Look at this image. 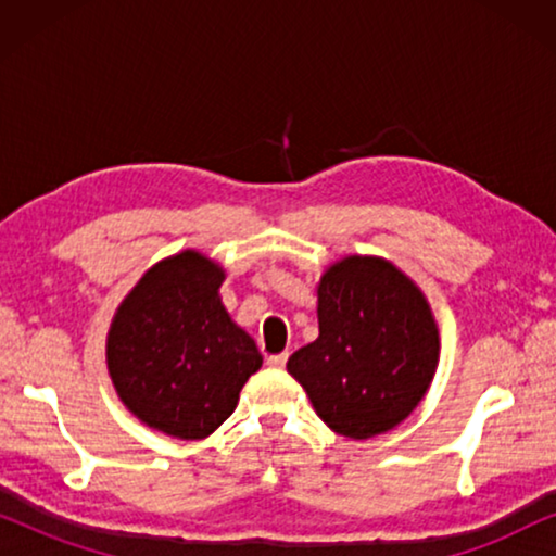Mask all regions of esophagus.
<instances>
[{
  "label": "esophagus",
  "mask_w": 556,
  "mask_h": 556,
  "mask_svg": "<svg viewBox=\"0 0 556 556\" xmlns=\"http://www.w3.org/2000/svg\"><path fill=\"white\" fill-rule=\"evenodd\" d=\"M286 359H288V354L283 352V354H270L268 356V364L273 369H283L286 367Z\"/></svg>",
  "instance_id": "obj_1"
}]
</instances>
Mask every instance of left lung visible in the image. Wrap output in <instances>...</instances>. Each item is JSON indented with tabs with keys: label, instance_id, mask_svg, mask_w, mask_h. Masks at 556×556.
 I'll list each match as a JSON object with an SVG mask.
<instances>
[{
	"label": "left lung",
	"instance_id": "1",
	"mask_svg": "<svg viewBox=\"0 0 556 556\" xmlns=\"http://www.w3.org/2000/svg\"><path fill=\"white\" fill-rule=\"evenodd\" d=\"M438 354V326L420 288L382 257L349 255L318 283V339L286 367L333 432L367 440L413 413Z\"/></svg>",
	"mask_w": 556,
	"mask_h": 556
}]
</instances>
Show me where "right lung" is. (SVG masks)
I'll return each instance as SVG.
<instances>
[{"label":"right lung","instance_id":"add662e5","mask_svg":"<svg viewBox=\"0 0 556 556\" xmlns=\"http://www.w3.org/2000/svg\"><path fill=\"white\" fill-rule=\"evenodd\" d=\"M223 280L219 265L185 250L156 263L111 324L109 371L118 397L172 438L215 432L263 364L255 341L219 301Z\"/></svg>","mask_w":556,"mask_h":556}]
</instances>
